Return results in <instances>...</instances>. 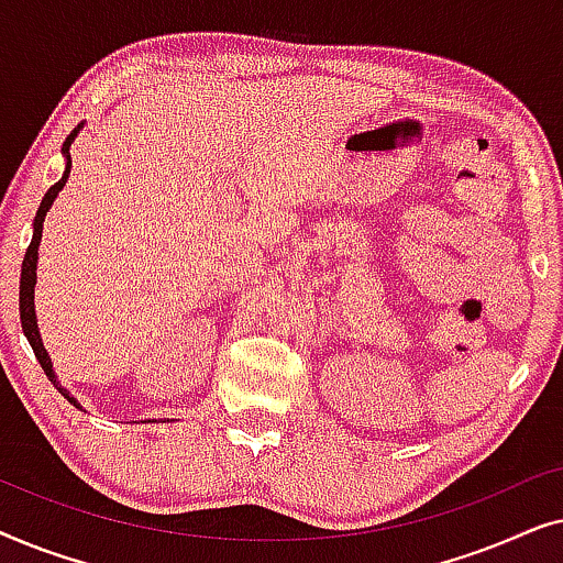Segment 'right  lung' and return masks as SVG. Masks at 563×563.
Masks as SVG:
<instances>
[{"label": "right lung", "mask_w": 563, "mask_h": 563, "mask_svg": "<svg viewBox=\"0 0 563 563\" xmlns=\"http://www.w3.org/2000/svg\"><path fill=\"white\" fill-rule=\"evenodd\" d=\"M79 128H81V125H79ZM79 128L71 130V135H68L66 141H64V148H60V151H64V156H66V172H64V176H60V179H58L56 184H53V187H51L48 191H45L43 202H41V207H37V214H35V222H33V241H30L27 251H25V258H22V274H20V320H22V330H25L27 341H30V345H33V351H35L37 361H41L45 376H48V379H51L53 384H56V387H58L56 372H53V364H51L48 353H45V349H43L41 333H37V322H35V307H33V305H35V302H33V295H35V264H37V245H41V235H43L45 212L51 210L53 199H56L58 191L66 187L68 174H71V153H68V148H71V143H74L76 133H79ZM58 391H60V395H64L74 407H79V402H76V399H74L71 395H68V391H66L64 387H58Z\"/></svg>", "instance_id": "obj_1"}]
</instances>
